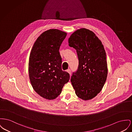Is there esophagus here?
I'll return each mask as SVG.
<instances>
[{
	"instance_id": "esophagus-1",
	"label": "esophagus",
	"mask_w": 132,
	"mask_h": 132,
	"mask_svg": "<svg viewBox=\"0 0 132 132\" xmlns=\"http://www.w3.org/2000/svg\"><path fill=\"white\" fill-rule=\"evenodd\" d=\"M67 72H68L69 73V74L71 75V70H70V69H69L67 70Z\"/></svg>"
}]
</instances>
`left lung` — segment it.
<instances>
[{
	"label": "left lung",
	"mask_w": 132,
	"mask_h": 132,
	"mask_svg": "<svg viewBox=\"0 0 132 132\" xmlns=\"http://www.w3.org/2000/svg\"><path fill=\"white\" fill-rule=\"evenodd\" d=\"M68 42L69 46L76 50L79 60L77 70L71 78L72 85L79 98L92 99L100 92L107 77L103 45L93 32L86 28L75 31Z\"/></svg>",
	"instance_id": "obj_1"
}]
</instances>
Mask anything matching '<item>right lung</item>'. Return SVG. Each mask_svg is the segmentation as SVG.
<instances>
[{
	"instance_id": "1",
	"label": "right lung",
	"mask_w": 132,
	"mask_h": 132,
	"mask_svg": "<svg viewBox=\"0 0 132 132\" xmlns=\"http://www.w3.org/2000/svg\"><path fill=\"white\" fill-rule=\"evenodd\" d=\"M67 33L58 29L42 33L35 42L29 60V76L34 91L42 97L53 100L70 79L62 70L59 48Z\"/></svg>"
}]
</instances>
